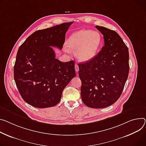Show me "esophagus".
I'll list each match as a JSON object with an SVG mask.
<instances>
[{
	"instance_id": "1",
	"label": "esophagus",
	"mask_w": 146,
	"mask_h": 146,
	"mask_svg": "<svg viewBox=\"0 0 146 146\" xmlns=\"http://www.w3.org/2000/svg\"><path fill=\"white\" fill-rule=\"evenodd\" d=\"M75 70H76V72L78 73V70H79V68H78V66L77 64H75Z\"/></svg>"
}]
</instances>
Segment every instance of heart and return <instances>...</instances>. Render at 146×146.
I'll list each match as a JSON object with an SVG mask.
<instances>
[{"instance_id": "obj_1", "label": "heart", "mask_w": 146, "mask_h": 146, "mask_svg": "<svg viewBox=\"0 0 146 146\" xmlns=\"http://www.w3.org/2000/svg\"><path fill=\"white\" fill-rule=\"evenodd\" d=\"M102 44L100 33L83 29L72 34L67 41L68 48L76 51L77 59L88 62L96 57Z\"/></svg>"}]
</instances>
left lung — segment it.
<instances>
[{"label":"left lung","mask_w":146,"mask_h":146,"mask_svg":"<svg viewBox=\"0 0 146 146\" xmlns=\"http://www.w3.org/2000/svg\"><path fill=\"white\" fill-rule=\"evenodd\" d=\"M103 35L104 45L94 58L78 63L81 97L92 108L109 107L120 97L129 72V49L115 31L96 26Z\"/></svg>","instance_id":"8db88e82"}]
</instances>
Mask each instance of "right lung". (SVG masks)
<instances>
[{"label":"right lung","mask_w":146,"mask_h":146,"mask_svg":"<svg viewBox=\"0 0 146 146\" xmlns=\"http://www.w3.org/2000/svg\"><path fill=\"white\" fill-rule=\"evenodd\" d=\"M73 23L38 30L19 48L14 78L22 98L35 108L57 105L63 90L76 76L74 62H60L51 47L62 49L66 33Z\"/></svg>","instance_id":"obj_1"}]
</instances>
